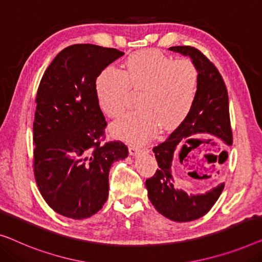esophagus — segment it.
<instances>
[{"instance_id": "esophagus-1", "label": "esophagus", "mask_w": 262, "mask_h": 262, "mask_svg": "<svg viewBox=\"0 0 262 262\" xmlns=\"http://www.w3.org/2000/svg\"><path fill=\"white\" fill-rule=\"evenodd\" d=\"M143 151H145V149H143V147H139V146L131 145L128 147V152H130L131 156H136V155L143 152Z\"/></svg>"}]
</instances>
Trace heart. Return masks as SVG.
<instances>
[{
  "instance_id": "1",
  "label": "heart",
  "mask_w": 262,
  "mask_h": 262,
  "mask_svg": "<svg viewBox=\"0 0 262 262\" xmlns=\"http://www.w3.org/2000/svg\"><path fill=\"white\" fill-rule=\"evenodd\" d=\"M200 74L190 60H177L154 49L137 52L125 61L124 72L108 67L96 82L97 98L106 116L124 111L130 89L143 92L139 111L120 117L111 125L116 137L132 144L146 142L159 125L173 128L187 118L199 94Z\"/></svg>"
}]
</instances>
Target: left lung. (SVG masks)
Segmentation results:
<instances>
[{
  "label": "left lung",
  "mask_w": 262,
  "mask_h": 262,
  "mask_svg": "<svg viewBox=\"0 0 262 262\" xmlns=\"http://www.w3.org/2000/svg\"><path fill=\"white\" fill-rule=\"evenodd\" d=\"M169 51L189 56L200 74L199 94L195 105L187 118L164 142L155 146L152 151L158 166L155 175L146 180L147 196L159 214L176 222L194 221L211 209L225 188V183L219 184L203 194H188L177 189L172 177V162L178 147L181 154L190 152L191 147L185 145L196 142L200 135L213 136L221 139L226 145L233 143L232 128L229 120L228 93L225 81L213 63L199 49L190 46L170 47Z\"/></svg>",
  "instance_id": "8db88e82"
}]
</instances>
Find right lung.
I'll return each mask as SVG.
<instances>
[{
  "mask_svg": "<svg viewBox=\"0 0 262 262\" xmlns=\"http://www.w3.org/2000/svg\"><path fill=\"white\" fill-rule=\"evenodd\" d=\"M124 53L97 45L62 49L45 72L33 124L34 176L43 200L74 220L98 213L108 197L112 163L127 157L124 143L101 145L106 127L96 81Z\"/></svg>",
  "mask_w": 262,
  "mask_h": 262,
  "instance_id": "right-lung-1",
  "label": "right lung"
}]
</instances>
